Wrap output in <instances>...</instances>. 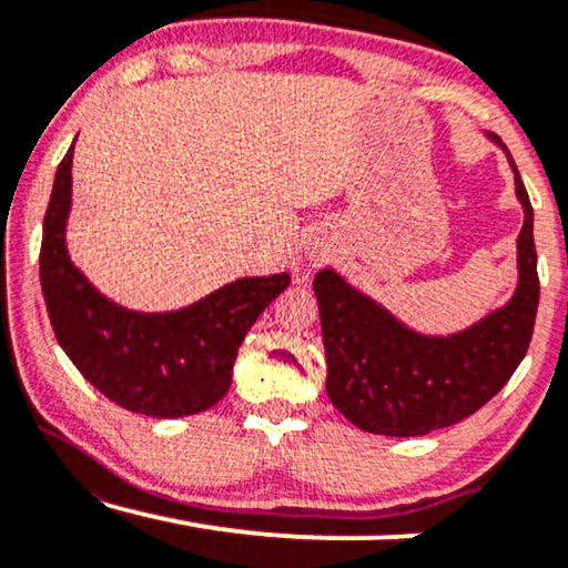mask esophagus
I'll list each match as a JSON object with an SVG mask.
<instances>
[{
  "instance_id": "1",
  "label": "esophagus",
  "mask_w": 568,
  "mask_h": 568,
  "mask_svg": "<svg viewBox=\"0 0 568 568\" xmlns=\"http://www.w3.org/2000/svg\"><path fill=\"white\" fill-rule=\"evenodd\" d=\"M317 261H321V258H317Z\"/></svg>"
}]
</instances>
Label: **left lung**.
Instances as JSON below:
<instances>
[{"mask_svg": "<svg viewBox=\"0 0 568 568\" xmlns=\"http://www.w3.org/2000/svg\"><path fill=\"white\" fill-rule=\"evenodd\" d=\"M504 152L507 146L488 134ZM515 193L525 222L517 237V290L507 305L449 336H424L390 310L354 290L338 271L321 268L313 290L333 406L354 426L385 437H422L486 406L530 346L540 282L532 240V206L517 165Z\"/></svg>", "mask_w": 568, "mask_h": 568, "instance_id": "1", "label": "left lung"}]
</instances>
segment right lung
<instances>
[{
    "label": "right lung",
    "mask_w": 568,
    "mask_h": 568,
    "mask_svg": "<svg viewBox=\"0 0 568 568\" xmlns=\"http://www.w3.org/2000/svg\"><path fill=\"white\" fill-rule=\"evenodd\" d=\"M72 158L74 144L53 178L41 243V290L59 346L90 385L134 414L181 418L212 408L230 390L240 344L290 274L237 278L170 313L115 305L69 258Z\"/></svg>",
    "instance_id": "add662e5"
}]
</instances>
